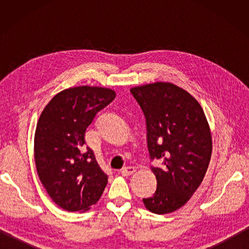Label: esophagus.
Returning a JSON list of instances; mask_svg holds the SVG:
<instances>
[{"instance_id": "obj_1", "label": "esophagus", "mask_w": 249, "mask_h": 249, "mask_svg": "<svg viewBox=\"0 0 249 249\" xmlns=\"http://www.w3.org/2000/svg\"><path fill=\"white\" fill-rule=\"evenodd\" d=\"M136 171V168L134 166H127V167H124L123 169L121 170V173L123 174V176H130V174H133Z\"/></svg>"}]
</instances>
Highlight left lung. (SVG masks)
Returning a JSON list of instances; mask_svg holds the SVG:
<instances>
[{"label":"left lung","instance_id":"8db88e82","mask_svg":"<svg viewBox=\"0 0 249 249\" xmlns=\"http://www.w3.org/2000/svg\"><path fill=\"white\" fill-rule=\"evenodd\" d=\"M130 93L145 116L155 194L143 199L155 214L182 208L203 181L212 155V137L203 109L185 89L169 82L133 88Z\"/></svg>","mask_w":249,"mask_h":249}]
</instances>
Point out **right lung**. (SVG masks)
Returning a JSON list of instances; mask_svg holds the SVG:
<instances>
[{
  "instance_id": "obj_1",
  "label": "right lung",
  "mask_w": 249,
  "mask_h": 249,
  "mask_svg": "<svg viewBox=\"0 0 249 249\" xmlns=\"http://www.w3.org/2000/svg\"><path fill=\"white\" fill-rule=\"evenodd\" d=\"M114 98L115 92L110 89H67L50 100L37 122V173L50 198L68 212L89 210L108 183L84 137L95 115Z\"/></svg>"
}]
</instances>
